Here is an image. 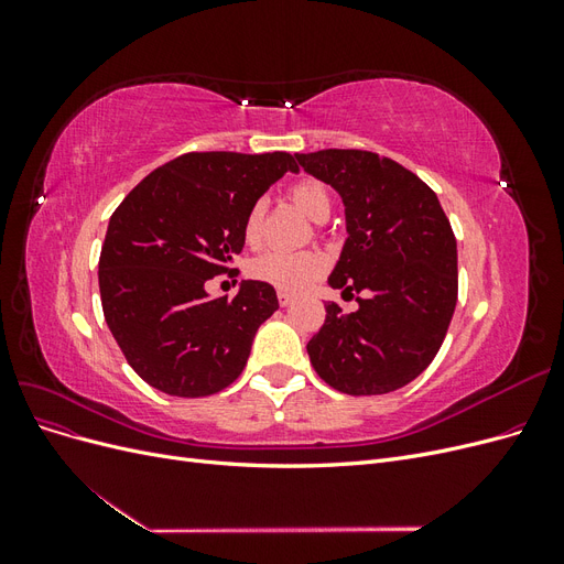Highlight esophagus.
I'll use <instances>...</instances> for the list:
<instances>
[{
	"label": "esophagus",
	"mask_w": 564,
	"mask_h": 564,
	"mask_svg": "<svg viewBox=\"0 0 564 564\" xmlns=\"http://www.w3.org/2000/svg\"><path fill=\"white\" fill-rule=\"evenodd\" d=\"M278 301H280L282 308H286V305H292V303H294V294H289V292H278Z\"/></svg>",
	"instance_id": "34e87169"
}]
</instances>
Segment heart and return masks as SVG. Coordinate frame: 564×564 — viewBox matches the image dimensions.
<instances>
[{
  "label": "heart",
  "mask_w": 564,
  "mask_h": 564,
  "mask_svg": "<svg viewBox=\"0 0 564 564\" xmlns=\"http://www.w3.org/2000/svg\"><path fill=\"white\" fill-rule=\"evenodd\" d=\"M289 197L296 207L311 216L313 220H324L332 212V193L329 187L317 178H299L296 183L289 185ZM263 216L265 204L256 199L242 224L245 242L256 247L261 242L263 232ZM329 268V259L317 249H303V251H265L259 259H253L249 272L253 280L265 282L270 286L280 289V292L299 294L305 286H311L315 280H319Z\"/></svg>",
  "instance_id": "b5f03b06"
}]
</instances>
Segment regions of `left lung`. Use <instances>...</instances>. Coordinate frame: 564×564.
<instances>
[{
    "mask_svg": "<svg viewBox=\"0 0 564 564\" xmlns=\"http://www.w3.org/2000/svg\"><path fill=\"white\" fill-rule=\"evenodd\" d=\"M346 204L348 240L329 284L357 296L336 301L308 340L317 377L346 395H383L433 362L458 296L456 237L437 195L416 174L369 150L296 155Z\"/></svg>",
    "mask_w": 564,
    "mask_h": 564,
    "instance_id": "left-lung-1",
    "label": "left lung"
}]
</instances>
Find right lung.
Here are the masks:
<instances>
[{"mask_svg":"<svg viewBox=\"0 0 564 564\" xmlns=\"http://www.w3.org/2000/svg\"><path fill=\"white\" fill-rule=\"evenodd\" d=\"M286 172H299L289 152H185L110 216L100 303L127 362L152 388L207 398L242 373L256 332L280 308L275 289L245 280L235 299H209L204 282L237 270L249 207Z\"/></svg>","mask_w":564,"mask_h":564,"instance_id":"obj_1","label":"right lung"}]
</instances>
